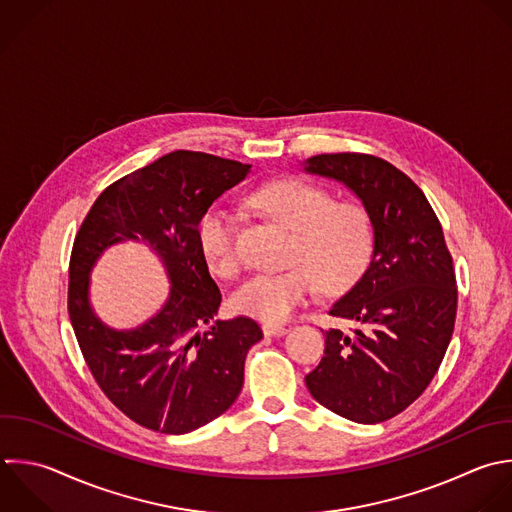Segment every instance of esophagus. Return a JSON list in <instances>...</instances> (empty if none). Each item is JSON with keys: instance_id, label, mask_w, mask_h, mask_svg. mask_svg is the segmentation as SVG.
Returning a JSON list of instances; mask_svg holds the SVG:
<instances>
[{"instance_id": "esophagus-1", "label": "esophagus", "mask_w": 512, "mask_h": 512, "mask_svg": "<svg viewBox=\"0 0 512 512\" xmlns=\"http://www.w3.org/2000/svg\"><path fill=\"white\" fill-rule=\"evenodd\" d=\"M262 330H264L266 336H282V334L288 332L286 326H282V324H270V322H266V324L262 326Z\"/></svg>"}]
</instances>
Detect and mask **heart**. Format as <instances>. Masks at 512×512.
I'll return each mask as SVG.
<instances>
[{"label":"heart","mask_w":512,"mask_h":512,"mask_svg":"<svg viewBox=\"0 0 512 512\" xmlns=\"http://www.w3.org/2000/svg\"><path fill=\"white\" fill-rule=\"evenodd\" d=\"M252 204L292 232L286 272L258 274L232 296L238 314L260 320H286L312 300L320 284L328 292L344 290L368 264L374 230L368 210L300 178L276 180L252 194ZM198 246L208 268L234 278L242 268L234 216L208 208L198 222Z\"/></svg>","instance_id":"1"}]
</instances>
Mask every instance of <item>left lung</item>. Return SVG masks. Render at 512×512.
Listing matches in <instances>:
<instances>
[{"mask_svg": "<svg viewBox=\"0 0 512 512\" xmlns=\"http://www.w3.org/2000/svg\"><path fill=\"white\" fill-rule=\"evenodd\" d=\"M306 172L344 182L364 204L374 252L330 316L354 328L324 332V356L306 374L310 394L362 424L408 408L434 378L456 320V276L442 226L424 192L372 154L312 156Z\"/></svg>", "mask_w": 512, "mask_h": 512, "instance_id": "obj_1", "label": "left lung"}]
</instances>
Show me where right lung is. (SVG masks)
I'll return each instance as SVG.
<instances>
[{"instance_id":"obj_1","label":"right lung","mask_w":512,"mask_h":512,"mask_svg":"<svg viewBox=\"0 0 512 512\" xmlns=\"http://www.w3.org/2000/svg\"><path fill=\"white\" fill-rule=\"evenodd\" d=\"M248 172L236 160L172 152L110 184L74 238L68 314L80 350L102 392L140 426L164 434L196 430L226 412L242 390L244 360L262 330L248 316L204 330L222 294L200 252L198 222ZM138 237L165 260L173 294L156 319L116 333L87 304V274L108 245Z\"/></svg>"}]
</instances>
